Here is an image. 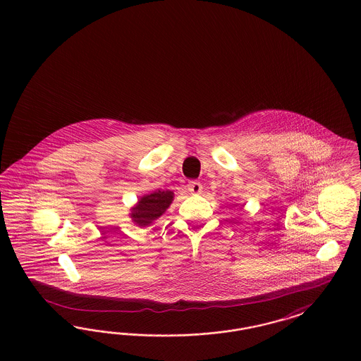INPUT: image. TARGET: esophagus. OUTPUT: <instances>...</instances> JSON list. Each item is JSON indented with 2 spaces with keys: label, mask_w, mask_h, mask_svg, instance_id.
Instances as JSON below:
<instances>
[{
  "label": "esophagus",
  "mask_w": 361,
  "mask_h": 361,
  "mask_svg": "<svg viewBox=\"0 0 361 361\" xmlns=\"http://www.w3.org/2000/svg\"><path fill=\"white\" fill-rule=\"evenodd\" d=\"M187 187L190 193H200L203 190V185L199 181H189Z\"/></svg>",
  "instance_id": "1"
}]
</instances>
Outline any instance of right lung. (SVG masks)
I'll return each instance as SVG.
<instances>
[{"instance_id":"right-lung-1","label":"right lung","mask_w":361,"mask_h":361,"mask_svg":"<svg viewBox=\"0 0 361 361\" xmlns=\"http://www.w3.org/2000/svg\"><path fill=\"white\" fill-rule=\"evenodd\" d=\"M172 190H154L150 195H145L137 200V206L131 208L130 216L139 227H146L158 219L173 202Z\"/></svg>"}]
</instances>
